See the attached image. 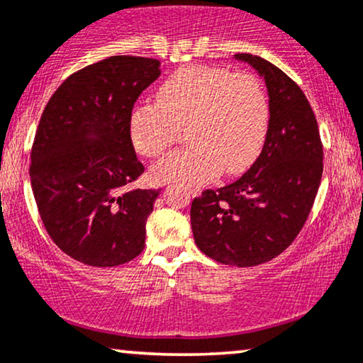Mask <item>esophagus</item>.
Masks as SVG:
<instances>
[{"label": "esophagus", "instance_id": "obj_1", "mask_svg": "<svg viewBox=\"0 0 363 363\" xmlns=\"http://www.w3.org/2000/svg\"><path fill=\"white\" fill-rule=\"evenodd\" d=\"M189 194H191L192 197H196V196H199V194H201V191L197 189V187H192V189L189 191Z\"/></svg>", "mask_w": 363, "mask_h": 363}]
</instances>
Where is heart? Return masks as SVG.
Here are the masks:
<instances>
[{"mask_svg": "<svg viewBox=\"0 0 363 363\" xmlns=\"http://www.w3.org/2000/svg\"><path fill=\"white\" fill-rule=\"evenodd\" d=\"M184 125L192 144L155 164V181L194 186L219 171L242 172L268 134V95L250 73L189 65L160 84L157 104L140 100L128 113L132 144L150 159L166 152Z\"/></svg>", "mask_w": 363, "mask_h": 363, "instance_id": "obj_1", "label": "heart"}]
</instances>
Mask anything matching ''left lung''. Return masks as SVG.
I'll use <instances>...</instances> for the list:
<instances>
[{"label": "left lung", "instance_id": "1", "mask_svg": "<svg viewBox=\"0 0 363 363\" xmlns=\"http://www.w3.org/2000/svg\"><path fill=\"white\" fill-rule=\"evenodd\" d=\"M263 77L269 99L264 145L250 171L233 184L192 201L197 247L229 266L277 258L301 231L323 172L318 123L308 100L286 73L250 53H236Z\"/></svg>", "mask_w": 363, "mask_h": 363}]
</instances>
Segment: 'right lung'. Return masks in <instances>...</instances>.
Masks as SVG:
<instances>
[{
  "label": "right lung",
  "instance_id": "obj_1",
  "mask_svg": "<svg viewBox=\"0 0 363 363\" xmlns=\"http://www.w3.org/2000/svg\"><path fill=\"white\" fill-rule=\"evenodd\" d=\"M159 75V60L105 58L68 77L41 113L31 189L50 238L80 263L112 268L144 250L160 189H127L144 172L128 113Z\"/></svg>",
  "mask_w": 363,
  "mask_h": 363
}]
</instances>
